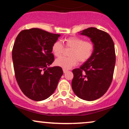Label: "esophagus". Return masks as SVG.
Returning a JSON list of instances; mask_svg holds the SVG:
<instances>
[{"mask_svg": "<svg viewBox=\"0 0 129 129\" xmlns=\"http://www.w3.org/2000/svg\"><path fill=\"white\" fill-rule=\"evenodd\" d=\"M68 70L67 69H63V73H67V72H68Z\"/></svg>", "mask_w": 129, "mask_h": 129, "instance_id": "34e87169", "label": "esophagus"}]
</instances>
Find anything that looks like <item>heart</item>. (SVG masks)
I'll use <instances>...</instances> for the list:
<instances>
[{"mask_svg":"<svg viewBox=\"0 0 129 129\" xmlns=\"http://www.w3.org/2000/svg\"><path fill=\"white\" fill-rule=\"evenodd\" d=\"M66 48H70V57H61L57 59L55 64L65 69H69L76 64L78 60L84 62L92 55L94 46L90 41H84L81 38L71 37L64 39ZM51 50L54 56L60 57L62 54L64 47L60 41H56L53 44Z\"/></svg>","mask_w":129,"mask_h":129,"instance_id":"1","label":"heart"}]
</instances>
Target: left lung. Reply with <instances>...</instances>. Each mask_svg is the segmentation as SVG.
Masks as SVG:
<instances>
[{"instance_id":"obj_1","label":"left lung","mask_w":129,"mask_h":129,"mask_svg":"<svg viewBox=\"0 0 129 129\" xmlns=\"http://www.w3.org/2000/svg\"><path fill=\"white\" fill-rule=\"evenodd\" d=\"M79 33L90 38L94 50L89 59L72 71V87L77 96L91 101L103 96L112 83L116 62L115 46L110 35L96 28Z\"/></svg>"}]
</instances>
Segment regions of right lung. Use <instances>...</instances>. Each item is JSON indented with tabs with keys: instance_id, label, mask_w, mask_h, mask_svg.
I'll use <instances>...</instances> for the list:
<instances>
[{
	"instance_id": "obj_1",
	"label": "right lung",
	"mask_w": 129,
	"mask_h": 129,
	"mask_svg": "<svg viewBox=\"0 0 129 129\" xmlns=\"http://www.w3.org/2000/svg\"><path fill=\"white\" fill-rule=\"evenodd\" d=\"M60 35L39 28L24 29L16 38L12 58L16 81L28 98L40 101L55 91L63 75L60 67H50L54 57L53 44Z\"/></svg>"
}]
</instances>
